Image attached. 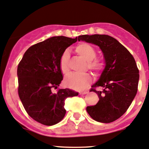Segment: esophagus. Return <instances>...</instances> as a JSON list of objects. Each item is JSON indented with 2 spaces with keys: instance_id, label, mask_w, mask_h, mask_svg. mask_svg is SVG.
Masks as SVG:
<instances>
[{
  "instance_id": "esophagus-1",
  "label": "esophagus",
  "mask_w": 149,
  "mask_h": 149,
  "mask_svg": "<svg viewBox=\"0 0 149 149\" xmlns=\"http://www.w3.org/2000/svg\"><path fill=\"white\" fill-rule=\"evenodd\" d=\"M88 92V91H82V92H81L80 93V95H86V94H87Z\"/></svg>"
}]
</instances>
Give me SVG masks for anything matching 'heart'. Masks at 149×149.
<instances>
[{
	"mask_svg": "<svg viewBox=\"0 0 149 149\" xmlns=\"http://www.w3.org/2000/svg\"><path fill=\"white\" fill-rule=\"evenodd\" d=\"M76 53L82 56L83 58L88 61V67L89 69L92 70L96 74L101 73L104 69V63L102 61L94 58L96 56V52L91 45L87 43H81L76 47ZM68 52L65 51L62 54L59 61L60 69L62 73L66 74L68 72ZM92 81L91 75L78 74V73H71L65 78L64 83L66 86L73 89H83L91 83Z\"/></svg>",
	"mask_w": 149,
	"mask_h": 149,
	"instance_id": "1",
	"label": "heart"
}]
</instances>
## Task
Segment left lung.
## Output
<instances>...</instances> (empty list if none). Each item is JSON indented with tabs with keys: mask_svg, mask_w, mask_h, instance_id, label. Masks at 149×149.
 <instances>
[{
	"mask_svg": "<svg viewBox=\"0 0 149 149\" xmlns=\"http://www.w3.org/2000/svg\"><path fill=\"white\" fill-rule=\"evenodd\" d=\"M78 40L98 46L105 63L98 81L90 91L98 95V102L88 106L86 110L97 122H114L125 113L136 95L139 71L134 58L122 44L109 35H80ZM97 87L104 90L96 91Z\"/></svg>",
	"mask_w": 149,
	"mask_h": 149,
	"instance_id": "8db88e82",
	"label": "left lung"
}]
</instances>
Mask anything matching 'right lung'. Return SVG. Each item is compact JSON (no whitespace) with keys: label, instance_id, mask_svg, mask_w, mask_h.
Segmentation results:
<instances>
[{"label":"right lung","instance_id":"add662e5","mask_svg":"<svg viewBox=\"0 0 149 149\" xmlns=\"http://www.w3.org/2000/svg\"><path fill=\"white\" fill-rule=\"evenodd\" d=\"M76 42L77 37L58 36L39 42L26 51L17 66L19 99L27 114L44 125L63 120L65 100L78 95L68 88L52 92L63 80L59 66L62 54Z\"/></svg>","mask_w":149,"mask_h":149}]
</instances>
